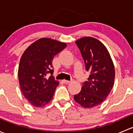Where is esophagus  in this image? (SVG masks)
Wrapping results in <instances>:
<instances>
[{
	"label": "esophagus",
	"instance_id": "1",
	"mask_svg": "<svg viewBox=\"0 0 133 133\" xmlns=\"http://www.w3.org/2000/svg\"><path fill=\"white\" fill-rule=\"evenodd\" d=\"M63 82H64V83H65V84H69V83L71 82V81H69V80H63Z\"/></svg>",
	"mask_w": 133,
	"mask_h": 133
}]
</instances>
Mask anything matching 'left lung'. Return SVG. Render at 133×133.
Listing matches in <instances>:
<instances>
[{
  "instance_id": "1",
  "label": "left lung",
  "mask_w": 133,
  "mask_h": 133,
  "mask_svg": "<svg viewBox=\"0 0 133 133\" xmlns=\"http://www.w3.org/2000/svg\"><path fill=\"white\" fill-rule=\"evenodd\" d=\"M75 42L84 60L85 69L90 72V75L74 99L83 108H92L101 104L113 87V62L105 45L96 38L86 37Z\"/></svg>"
}]
</instances>
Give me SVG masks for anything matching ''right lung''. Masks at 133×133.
<instances>
[{
	"label": "right lung",
	"instance_id": "right-lung-1",
	"mask_svg": "<svg viewBox=\"0 0 133 133\" xmlns=\"http://www.w3.org/2000/svg\"><path fill=\"white\" fill-rule=\"evenodd\" d=\"M66 47L64 42L42 38L29 45L18 66V80L24 96L35 107H43L53 99L58 82L53 76L52 61Z\"/></svg>",
	"mask_w": 133,
	"mask_h": 133
}]
</instances>
